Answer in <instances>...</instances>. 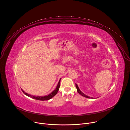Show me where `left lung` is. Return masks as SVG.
Masks as SVG:
<instances>
[{
  "instance_id": "8db88e82",
  "label": "left lung",
  "mask_w": 130,
  "mask_h": 130,
  "mask_svg": "<svg viewBox=\"0 0 130 130\" xmlns=\"http://www.w3.org/2000/svg\"><path fill=\"white\" fill-rule=\"evenodd\" d=\"M76 88H77V92L80 94V95H81L82 96H84V97H85V98H91V97H89V96H88V95H86V94H85L84 93H82L80 90V89H79V88H78V86H77V85L76 84Z\"/></svg>"
}]
</instances>
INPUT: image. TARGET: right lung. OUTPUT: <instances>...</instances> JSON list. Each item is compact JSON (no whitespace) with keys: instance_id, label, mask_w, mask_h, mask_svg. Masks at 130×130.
<instances>
[{"instance_id":"obj_1","label":"right lung","mask_w":130,"mask_h":130,"mask_svg":"<svg viewBox=\"0 0 130 130\" xmlns=\"http://www.w3.org/2000/svg\"><path fill=\"white\" fill-rule=\"evenodd\" d=\"M61 78L60 79V81H59L58 83L56 86V89L52 92L50 94H49L48 95H46V96H32L31 95H30V94H27L26 93H25L24 91L22 90L23 92L26 95L30 97V98H31L34 99H35V100H40V101H46V100H49L50 99H51V98H52L54 96H55L56 94H57L58 90H59V88H60V81H61Z\"/></svg>"}]
</instances>
